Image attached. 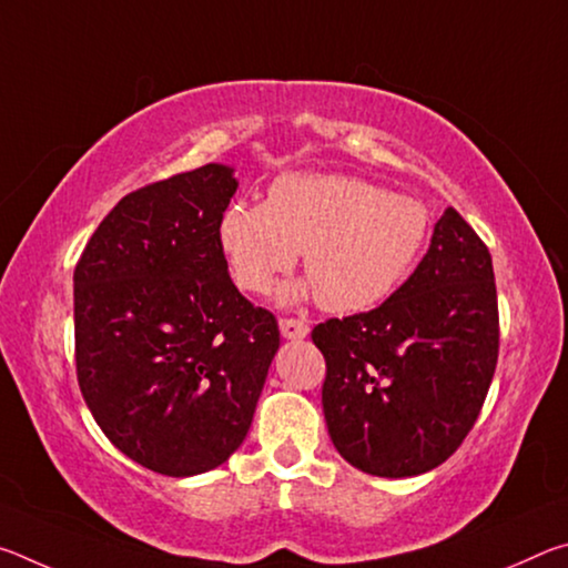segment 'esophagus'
I'll use <instances>...</instances> for the list:
<instances>
[{"label":"esophagus","mask_w":568,"mask_h":568,"mask_svg":"<svg viewBox=\"0 0 568 568\" xmlns=\"http://www.w3.org/2000/svg\"><path fill=\"white\" fill-rule=\"evenodd\" d=\"M281 333H283V338L301 341L307 333H311V325H307L305 321H297V318H281Z\"/></svg>","instance_id":"obj_1"}]
</instances>
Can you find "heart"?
<instances>
[{
	"label": "heart",
	"instance_id": "1",
	"mask_svg": "<svg viewBox=\"0 0 568 568\" xmlns=\"http://www.w3.org/2000/svg\"><path fill=\"white\" fill-rule=\"evenodd\" d=\"M430 230L428 207L343 172H287L263 205L233 203L217 220V245L245 293L265 295L301 250L307 281L287 297L318 293L331 313H361L406 281Z\"/></svg>",
	"mask_w": 568,
	"mask_h": 568
}]
</instances>
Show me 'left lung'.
<instances>
[{"label":"left lung","mask_w":568,"mask_h":568,"mask_svg":"<svg viewBox=\"0 0 568 568\" xmlns=\"http://www.w3.org/2000/svg\"><path fill=\"white\" fill-rule=\"evenodd\" d=\"M325 358L323 413L338 454L403 478L456 454L498 361L491 253L454 207L428 253L386 303L313 328Z\"/></svg>","instance_id":"obj_1"}]
</instances>
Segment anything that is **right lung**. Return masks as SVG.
<instances>
[{
    "instance_id": "right-lung-1",
    "label": "right lung",
    "mask_w": 568,
    "mask_h": 568,
    "mask_svg": "<svg viewBox=\"0 0 568 568\" xmlns=\"http://www.w3.org/2000/svg\"><path fill=\"white\" fill-rule=\"evenodd\" d=\"M235 190L215 162L134 190L74 267L84 403L114 448L162 476L235 454L281 345L275 315L240 295L217 245Z\"/></svg>"
}]
</instances>
